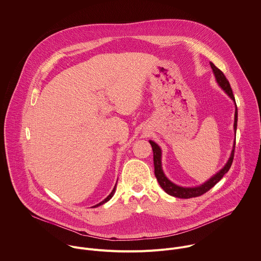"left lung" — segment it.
<instances>
[{"instance_id": "1", "label": "left lung", "mask_w": 261, "mask_h": 261, "mask_svg": "<svg viewBox=\"0 0 261 261\" xmlns=\"http://www.w3.org/2000/svg\"><path fill=\"white\" fill-rule=\"evenodd\" d=\"M211 67L213 69V73L215 75L216 81L219 84V86L222 88L226 94L234 101L235 103V118H234V132H235V140H236V129H237V120H238V110H237V105H236V101L233 95V91L232 88L230 86L229 81L227 80V78L225 77V75L223 74V72L218 69L213 63H210ZM152 149H153V154H154V166H155V176L160 184V186L165 190L166 193H168L169 195H172L174 197H178V198H190V197H196L199 196L203 193H205L206 191H208L212 187H214L222 178L225 174L227 173L232 165L233 159H234V151H235V145L236 143L234 142L233 145V150L231 152V156L228 160V162L226 163V165L218 172L215 174L214 176H212L207 181H205L204 183L200 184L199 186H194V187H183V186H179L177 184L173 183L172 181H170L166 175L164 174V171L162 169V151L161 148L153 141H149Z\"/></svg>"}]
</instances>
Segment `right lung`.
<instances>
[{"instance_id": "add662e5", "label": "right lung", "mask_w": 261, "mask_h": 261, "mask_svg": "<svg viewBox=\"0 0 261 261\" xmlns=\"http://www.w3.org/2000/svg\"><path fill=\"white\" fill-rule=\"evenodd\" d=\"M115 189H116V184H115V186H114V188H113V189H112V191H111V192H110V194H109V195H108V196H107V197H106V198H105V199H104V200H102V201H101V202H99V203H98V204H96V205H94V206H93V207H97V206H99V205H101V204H104V203H105V202H107V201H108V200H109V199H110V198H111V197H112V196H113V194H114V192H115Z\"/></svg>"}]
</instances>
